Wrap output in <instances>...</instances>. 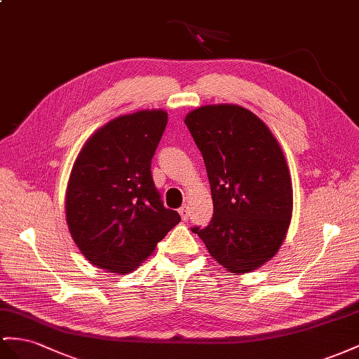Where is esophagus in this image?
<instances>
[{
  "instance_id": "obj_1",
  "label": "esophagus",
  "mask_w": 359,
  "mask_h": 359,
  "mask_svg": "<svg viewBox=\"0 0 359 359\" xmlns=\"http://www.w3.org/2000/svg\"><path fill=\"white\" fill-rule=\"evenodd\" d=\"M179 214H180L183 222H188V218H189V206H188V205H183V206L179 209Z\"/></svg>"
}]
</instances>
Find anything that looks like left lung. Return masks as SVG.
Masks as SVG:
<instances>
[{
  "label": "left lung",
  "instance_id": "obj_1",
  "mask_svg": "<svg viewBox=\"0 0 359 359\" xmlns=\"http://www.w3.org/2000/svg\"><path fill=\"white\" fill-rule=\"evenodd\" d=\"M185 124L203 156L214 201L209 224L191 231L229 271H253L278 253L291 222L282 149L264 121L236 104L201 106Z\"/></svg>",
  "mask_w": 359,
  "mask_h": 359
}]
</instances>
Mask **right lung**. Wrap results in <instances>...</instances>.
<instances>
[{"label":"right lung","mask_w":359,"mask_h":359,"mask_svg":"<svg viewBox=\"0 0 359 359\" xmlns=\"http://www.w3.org/2000/svg\"><path fill=\"white\" fill-rule=\"evenodd\" d=\"M168 114L140 110L118 116L79 153L67 188V223L85 258L110 273L140 267L180 222L167 209L151 176Z\"/></svg>","instance_id":"1"}]
</instances>
